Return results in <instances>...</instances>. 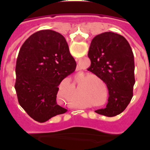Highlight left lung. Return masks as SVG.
<instances>
[{"instance_id": "8db88e82", "label": "left lung", "mask_w": 150, "mask_h": 150, "mask_svg": "<svg viewBox=\"0 0 150 150\" xmlns=\"http://www.w3.org/2000/svg\"><path fill=\"white\" fill-rule=\"evenodd\" d=\"M88 56L91 60L88 71L102 79L109 91L105 108L95 112L109 117L120 114L132 100L135 83L134 54L129 43L120 34L102 33L92 39Z\"/></svg>"}]
</instances>
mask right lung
<instances>
[{
	"label": "right lung",
	"mask_w": 150,
	"mask_h": 150,
	"mask_svg": "<svg viewBox=\"0 0 150 150\" xmlns=\"http://www.w3.org/2000/svg\"><path fill=\"white\" fill-rule=\"evenodd\" d=\"M76 63L65 38L52 30L30 35L22 44L16 66L18 103L35 121L44 122L67 110L57 104L59 86Z\"/></svg>",
	"instance_id": "right-lung-1"
}]
</instances>
